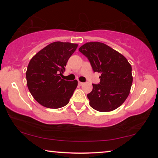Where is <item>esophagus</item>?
Listing matches in <instances>:
<instances>
[{
  "mask_svg": "<svg viewBox=\"0 0 158 158\" xmlns=\"http://www.w3.org/2000/svg\"><path fill=\"white\" fill-rule=\"evenodd\" d=\"M78 84H79L80 85H83L84 83H82V82H80V81H79V82H78Z\"/></svg>",
  "mask_w": 158,
  "mask_h": 158,
  "instance_id": "esophagus-1",
  "label": "esophagus"
}]
</instances>
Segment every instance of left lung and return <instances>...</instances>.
Returning a JSON list of instances; mask_svg holds the SVG:
<instances>
[{
    "mask_svg": "<svg viewBox=\"0 0 158 158\" xmlns=\"http://www.w3.org/2000/svg\"><path fill=\"white\" fill-rule=\"evenodd\" d=\"M79 51L88 57L94 72L101 73L100 83L93 84L92 91L87 95L90 106L101 112L116 109L130 93L131 64L124 55L101 42H87Z\"/></svg>",
    "mask_w": 158,
    "mask_h": 158,
    "instance_id": "left-lung-1",
    "label": "left lung"
}]
</instances>
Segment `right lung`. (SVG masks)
Masks as SVG:
<instances>
[{
	"mask_svg": "<svg viewBox=\"0 0 158 158\" xmlns=\"http://www.w3.org/2000/svg\"><path fill=\"white\" fill-rule=\"evenodd\" d=\"M77 47V44L55 42L30 60L26 73L27 86L34 98L43 106L59 109L70 101L77 81H65L60 75Z\"/></svg>",
	"mask_w": 158,
	"mask_h": 158,
	"instance_id": "add662e5",
	"label": "right lung"
}]
</instances>
